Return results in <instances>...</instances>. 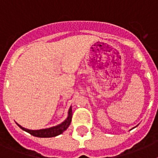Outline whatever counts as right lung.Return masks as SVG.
<instances>
[{
  "label": "right lung",
  "instance_id": "1",
  "mask_svg": "<svg viewBox=\"0 0 158 158\" xmlns=\"http://www.w3.org/2000/svg\"><path fill=\"white\" fill-rule=\"evenodd\" d=\"M71 120H72V107L69 109V112H68V117L66 118L64 122H62L61 124H58L55 127H52L50 128H46V129H41V130H29L26 129L24 127H22L20 125L18 124V126L23 130L24 131L29 133L30 135H33L35 137H39V138H51V137H55L58 135H61L69 127L70 125Z\"/></svg>",
  "mask_w": 158,
  "mask_h": 158
}]
</instances>
